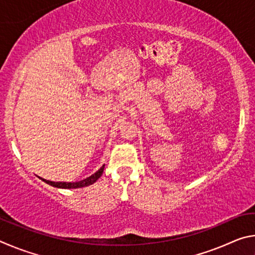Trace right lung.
Returning <instances> with one entry per match:
<instances>
[{"label": "right lung", "instance_id": "obj_1", "mask_svg": "<svg viewBox=\"0 0 255 255\" xmlns=\"http://www.w3.org/2000/svg\"><path fill=\"white\" fill-rule=\"evenodd\" d=\"M103 169H105V165H102V167H100V170H99L98 172H96V173H94V174H92L91 176H89V178H86V179L82 180V181H79V182H54V181L45 180V179H42V178H39V179H41L47 184H50V185H53V187H56V188H62V189L83 188V187H88V185L96 182V181L102 175Z\"/></svg>", "mask_w": 255, "mask_h": 255}]
</instances>
